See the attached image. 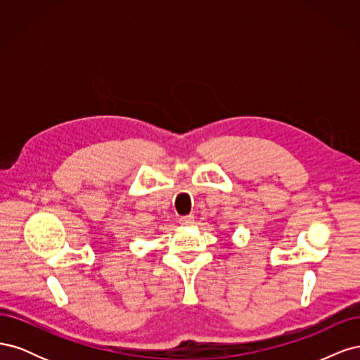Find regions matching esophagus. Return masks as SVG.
<instances>
[{
    "label": "esophagus",
    "instance_id": "1",
    "mask_svg": "<svg viewBox=\"0 0 360 360\" xmlns=\"http://www.w3.org/2000/svg\"><path fill=\"white\" fill-rule=\"evenodd\" d=\"M180 224L181 225H191L193 224V214H184V216H180Z\"/></svg>",
    "mask_w": 360,
    "mask_h": 360
}]
</instances>
